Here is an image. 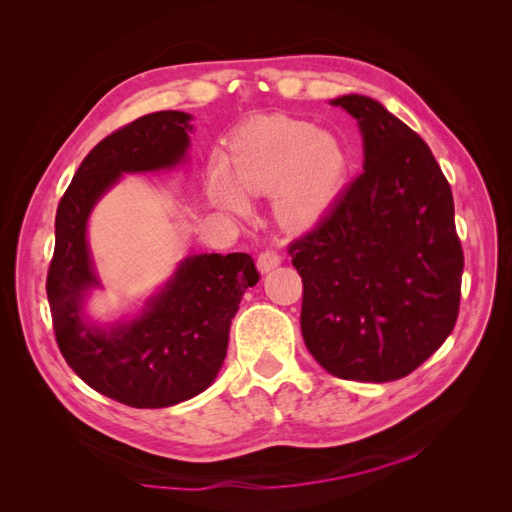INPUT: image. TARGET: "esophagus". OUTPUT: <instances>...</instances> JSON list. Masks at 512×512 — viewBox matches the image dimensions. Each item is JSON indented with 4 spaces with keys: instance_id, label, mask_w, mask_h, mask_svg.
Returning <instances> with one entry per match:
<instances>
[{
    "instance_id": "obj_1",
    "label": "esophagus",
    "mask_w": 512,
    "mask_h": 512,
    "mask_svg": "<svg viewBox=\"0 0 512 512\" xmlns=\"http://www.w3.org/2000/svg\"><path fill=\"white\" fill-rule=\"evenodd\" d=\"M280 262H282L280 254L273 252V250H265V252L258 256V271L260 273H269L275 267H280Z\"/></svg>"
}]
</instances>
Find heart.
Listing matches in <instances>:
<instances>
[{
	"instance_id": "heart-1",
	"label": "heart",
	"mask_w": 512,
	"mask_h": 512,
	"mask_svg": "<svg viewBox=\"0 0 512 512\" xmlns=\"http://www.w3.org/2000/svg\"><path fill=\"white\" fill-rule=\"evenodd\" d=\"M346 170L344 145L331 132L301 119L260 117L232 134L209 194L220 207L243 213L245 196L271 192L275 218L303 230L329 211Z\"/></svg>"
}]
</instances>
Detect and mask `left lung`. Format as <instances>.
Listing matches in <instances>:
<instances>
[{
  "label": "left lung",
  "instance_id": "1",
  "mask_svg": "<svg viewBox=\"0 0 512 512\" xmlns=\"http://www.w3.org/2000/svg\"><path fill=\"white\" fill-rule=\"evenodd\" d=\"M359 121L365 164L288 252L303 280L301 333L329 374L399 380L451 335L463 250L453 192L427 143L367 96L331 100Z\"/></svg>",
  "mask_w": 512,
  "mask_h": 512
}]
</instances>
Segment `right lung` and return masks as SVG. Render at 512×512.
Returning <instances> with one entry per match:
<instances>
[{
	"label": "right lung",
	"mask_w": 512,
	"mask_h": 512,
	"mask_svg": "<svg viewBox=\"0 0 512 512\" xmlns=\"http://www.w3.org/2000/svg\"><path fill=\"white\" fill-rule=\"evenodd\" d=\"M190 119L160 111L108 134L87 153L55 215L46 297L57 346L91 389L132 408H168L203 393L224 363L243 292L260 280L250 254H198L181 262L141 316L108 329L85 322V294L100 286L87 247L91 209L123 173L183 162Z\"/></svg>",
	"instance_id": "right-lung-1"
}]
</instances>
